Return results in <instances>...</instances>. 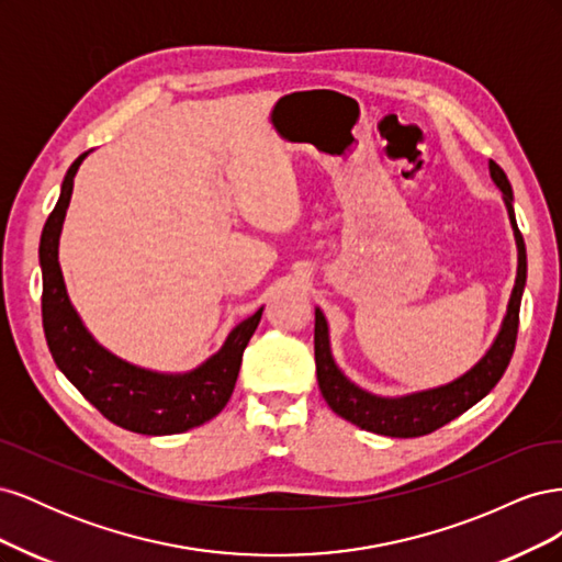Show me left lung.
I'll return each instance as SVG.
<instances>
[{
  "label": "left lung",
  "instance_id": "left-lung-1",
  "mask_svg": "<svg viewBox=\"0 0 562 562\" xmlns=\"http://www.w3.org/2000/svg\"><path fill=\"white\" fill-rule=\"evenodd\" d=\"M490 176L502 190L508 220H512L516 246H518V274L508 300L506 316L502 321V328L495 337V342L485 351L483 359L475 363L462 378H457L450 384L417 391V394L407 396H375L370 391L353 384L342 370L337 368L333 351H330V335H328V321L323 312L316 307V323H314V356H316V378L323 398L330 405V411L337 413L342 419L356 424L366 431L382 434L391 438H415L427 436L443 424L452 422L462 413H467L471 405L485 398L495 384L502 380L504 370L512 361L516 349V335H518V312H520V297L525 291L527 279V255L522 234L516 225L514 213V192L512 182H508L502 168L490 161Z\"/></svg>",
  "mask_w": 562,
  "mask_h": 562
}]
</instances>
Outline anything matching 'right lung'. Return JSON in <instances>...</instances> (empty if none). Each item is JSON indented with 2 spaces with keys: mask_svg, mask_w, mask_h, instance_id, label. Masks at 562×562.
<instances>
[{
  "mask_svg": "<svg viewBox=\"0 0 562 562\" xmlns=\"http://www.w3.org/2000/svg\"><path fill=\"white\" fill-rule=\"evenodd\" d=\"M87 157L89 151H83L67 168L58 203L46 220L40 241L42 318L50 356L81 396L116 427L145 436L182 434L201 427L227 405L239 378L244 349L262 318V307L227 335L217 353L190 372L138 368L98 345L67 297L58 262L63 220L72 199L75 176Z\"/></svg>",
  "mask_w": 562,
  "mask_h": 562,
  "instance_id": "1",
  "label": "right lung"
}]
</instances>
